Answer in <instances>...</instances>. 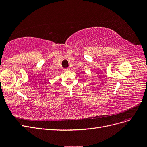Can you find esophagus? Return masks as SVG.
Wrapping results in <instances>:
<instances>
[{"label":"esophagus","instance_id":"34e87169","mask_svg":"<svg viewBox=\"0 0 147 147\" xmlns=\"http://www.w3.org/2000/svg\"><path fill=\"white\" fill-rule=\"evenodd\" d=\"M70 68H66V69H64V70L65 71H66V72H68V71H70Z\"/></svg>","mask_w":147,"mask_h":147}]
</instances>
